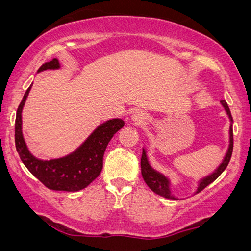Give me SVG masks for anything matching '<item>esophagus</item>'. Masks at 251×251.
<instances>
[{"label": "esophagus", "instance_id": "1", "mask_svg": "<svg viewBox=\"0 0 251 251\" xmlns=\"http://www.w3.org/2000/svg\"><path fill=\"white\" fill-rule=\"evenodd\" d=\"M132 119H133V121H136L137 123H140V125H142V123H144V122L146 121V116H145V114H144L143 112L133 113Z\"/></svg>", "mask_w": 251, "mask_h": 251}]
</instances>
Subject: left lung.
Returning <instances> with one entry per match:
<instances>
[{"mask_svg":"<svg viewBox=\"0 0 251 251\" xmlns=\"http://www.w3.org/2000/svg\"><path fill=\"white\" fill-rule=\"evenodd\" d=\"M221 102H222V105L224 106V108H225L226 113H227L229 120L233 121L231 111H229L227 102H226L225 100H221ZM232 152H233V129H232V125H231V126H229V146H228L227 153H226V155H225V159L222 162L221 166L217 168V170H216L215 173H212L210 176L205 177V178H203V179L200 180V184H199L197 193L201 192L203 188L207 187L209 184H211L212 181L216 180L219 176H221V174L226 169L229 160H231ZM140 167H142V176L144 178V180H145L147 186H149L151 190H152L153 192H155L156 194H159L163 198L176 199L175 197H173V194H171L170 188H169V180H168V178L164 177L162 174L157 173V171L154 170L153 168L150 166L145 150H143V155H142V159H140Z\"/></svg>","mask_w":251,"mask_h":251,"instance_id":"8db88e82","label":"left lung"}]
</instances>
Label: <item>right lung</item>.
<instances>
[{
    "label": "right lung",
    "mask_w": 251,
    "mask_h": 251,
    "mask_svg": "<svg viewBox=\"0 0 251 251\" xmlns=\"http://www.w3.org/2000/svg\"><path fill=\"white\" fill-rule=\"evenodd\" d=\"M59 67L58 60L52 59L44 63L39 68V72L57 70ZM30 87L26 90L18 106L15 125L16 149L23 163L30 174L50 190L76 192L87 187L100 174L106 147L114 133L125 126V122L120 119H114L102 123L70 155L56 160H39L29 153L22 132V111Z\"/></svg>",
    "instance_id": "1"
}]
</instances>
